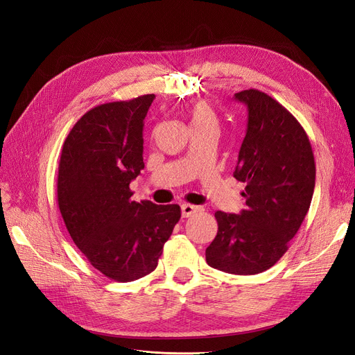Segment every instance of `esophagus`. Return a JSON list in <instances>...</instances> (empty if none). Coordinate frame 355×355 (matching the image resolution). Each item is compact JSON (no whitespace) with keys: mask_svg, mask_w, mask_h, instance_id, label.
<instances>
[{"mask_svg":"<svg viewBox=\"0 0 355 355\" xmlns=\"http://www.w3.org/2000/svg\"><path fill=\"white\" fill-rule=\"evenodd\" d=\"M197 211H198V207L193 206V204H182V206H181V213H182V217H185V218L191 217Z\"/></svg>","mask_w":355,"mask_h":355,"instance_id":"obj_1","label":"esophagus"}]
</instances>
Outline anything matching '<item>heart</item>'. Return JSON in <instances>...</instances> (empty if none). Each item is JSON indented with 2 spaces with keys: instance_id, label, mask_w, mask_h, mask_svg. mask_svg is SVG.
<instances>
[{
  "instance_id": "heart-1",
  "label": "heart",
  "mask_w": 355,
  "mask_h": 355,
  "mask_svg": "<svg viewBox=\"0 0 355 355\" xmlns=\"http://www.w3.org/2000/svg\"><path fill=\"white\" fill-rule=\"evenodd\" d=\"M187 116H189L191 129H204V128L217 129L218 128L217 112L214 106L206 99H200L194 102L187 110Z\"/></svg>"
}]
</instances>
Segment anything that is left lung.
<instances>
[{
    "mask_svg": "<svg viewBox=\"0 0 355 355\" xmlns=\"http://www.w3.org/2000/svg\"><path fill=\"white\" fill-rule=\"evenodd\" d=\"M248 106V130L234 178L245 182L246 209L216 211L218 230L206 249L209 266L256 275L281 259L300 230L315 189L309 138L291 112L257 89L234 93Z\"/></svg>",
    "mask_w": 355,
    "mask_h": 355,
    "instance_id": "8db88e82",
    "label": "left lung"
}]
</instances>
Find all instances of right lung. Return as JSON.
<instances>
[{
	"mask_svg": "<svg viewBox=\"0 0 355 355\" xmlns=\"http://www.w3.org/2000/svg\"><path fill=\"white\" fill-rule=\"evenodd\" d=\"M154 95L87 110L64 139L58 204L90 265L116 282L151 273L181 217L178 204L137 202L129 184L144 170V119Z\"/></svg>",
	"mask_w": 355,
	"mask_h": 355,
	"instance_id": "right-lung-1",
	"label": "right lung"
}]
</instances>
